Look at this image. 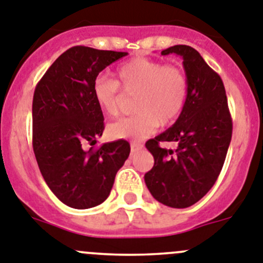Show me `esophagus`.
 Returning <instances> with one entry per match:
<instances>
[{
	"mask_svg": "<svg viewBox=\"0 0 263 263\" xmlns=\"http://www.w3.org/2000/svg\"><path fill=\"white\" fill-rule=\"evenodd\" d=\"M130 148H132V153H138L143 148V144L139 143V142H133V143L130 144Z\"/></svg>",
	"mask_w": 263,
	"mask_h": 263,
	"instance_id": "34e87169",
	"label": "esophagus"
}]
</instances>
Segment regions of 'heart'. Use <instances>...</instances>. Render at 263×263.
I'll return each mask as SVG.
<instances>
[{"label":"heart","instance_id":"1","mask_svg":"<svg viewBox=\"0 0 263 263\" xmlns=\"http://www.w3.org/2000/svg\"><path fill=\"white\" fill-rule=\"evenodd\" d=\"M136 93V115L108 126L115 139L141 141L155 132L158 125L168 126L179 119L189 98V79L182 67L158 60L136 57L116 69V81L100 76L92 82V96L108 116L119 115L122 92Z\"/></svg>","mask_w":263,"mask_h":263}]
</instances>
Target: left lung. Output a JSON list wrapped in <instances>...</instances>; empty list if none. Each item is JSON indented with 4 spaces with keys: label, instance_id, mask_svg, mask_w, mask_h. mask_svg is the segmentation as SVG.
Masks as SVG:
<instances>
[{
    "label": "left lung",
    "instance_id": "obj_1",
    "mask_svg": "<svg viewBox=\"0 0 263 263\" xmlns=\"http://www.w3.org/2000/svg\"><path fill=\"white\" fill-rule=\"evenodd\" d=\"M182 57L189 79V98L172 127L146 142L154 167L144 182L154 198L173 209H185L214 186L220 173L231 138L232 119L220 76L189 45H173L161 52ZM176 141V152L160 147Z\"/></svg>",
    "mask_w": 263,
    "mask_h": 263
}]
</instances>
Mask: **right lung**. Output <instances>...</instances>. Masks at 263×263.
Listing matches in <instances>:
<instances>
[{
	"mask_svg": "<svg viewBox=\"0 0 263 263\" xmlns=\"http://www.w3.org/2000/svg\"><path fill=\"white\" fill-rule=\"evenodd\" d=\"M126 52L77 45L50 65L32 100V147L45 182L66 206L90 209L109 196L116 173L130 154L127 141L96 143L104 116L93 100L92 82Z\"/></svg>",
	"mask_w": 263,
	"mask_h": 263,
	"instance_id": "right-lung-1",
	"label": "right lung"
}]
</instances>
